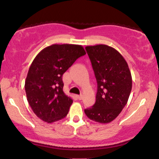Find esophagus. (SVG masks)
<instances>
[{
  "label": "esophagus",
  "instance_id": "esophagus-1",
  "mask_svg": "<svg viewBox=\"0 0 159 159\" xmlns=\"http://www.w3.org/2000/svg\"><path fill=\"white\" fill-rule=\"evenodd\" d=\"M77 98H78V99L81 100L82 98H83V95H78V96H77Z\"/></svg>",
  "mask_w": 159,
  "mask_h": 159
}]
</instances>
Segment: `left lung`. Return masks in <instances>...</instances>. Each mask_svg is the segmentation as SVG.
Instances as JSON below:
<instances>
[{"label": "left lung", "mask_w": 159, "mask_h": 159, "mask_svg": "<svg viewBox=\"0 0 159 159\" xmlns=\"http://www.w3.org/2000/svg\"><path fill=\"white\" fill-rule=\"evenodd\" d=\"M97 81L93 106L84 110L91 120L108 123L127 104L132 79L127 62L116 49L106 45L86 47Z\"/></svg>", "instance_id": "8db88e82"}]
</instances>
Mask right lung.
Listing matches in <instances>:
<instances>
[{
    "mask_svg": "<svg viewBox=\"0 0 159 159\" xmlns=\"http://www.w3.org/2000/svg\"><path fill=\"white\" fill-rule=\"evenodd\" d=\"M81 45L54 44L34 58L25 80L29 105L39 119L51 123L64 118L73 100L63 92V75L80 57Z\"/></svg>",
    "mask_w": 159,
    "mask_h": 159,
    "instance_id": "1",
    "label": "right lung"
}]
</instances>
